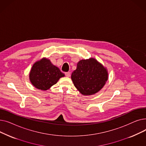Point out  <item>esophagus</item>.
I'll return each mask as SVG.
<instances>
[{
    "label": "esophagus",
    "mask_w": 146,
    "mask_h": 146,
    "mask_svg": "<svg viewBox=\"0 0 146 146\" xmlns=\"http://www.w3.org/2000/svg\"><path fill=\"white\" fill-rule=\"evenodd\" d=\"M65 75H66V77H70V72H66V73H65Z\"/></svg>",
    "instance_id": "1"
}]
</instances>
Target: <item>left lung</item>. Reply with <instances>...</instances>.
<instances>
[{
    "label": "left lung",
    "mask_w": 146,
    "mask_h": 146,
    "mask_svg": "<svg viewBox=\"0 0 146 146\" xmlns=\"http://www.w3.org/2000/svg\"><path fill=\"white\" fill-rule=\"evenodd\" d=\"M74 86L83 95H92L100 90L108 79L107 68L94 58L80 60L72 74Z\"/></svg>",
    "instance_id": "8db88e82"
}]
</instances>
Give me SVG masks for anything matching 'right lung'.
I'll return each mask as SVG.
<instances>
[{
  "label": "right lung",
  "mask_w": 146,
  "mask_h": 146,
  "mask_svg": "<svg viewBox=\"0 0 146 146\" xmlns=\"http://www.w3.org/2000/svg\"><path fill=\"white\" fill-rule=\"evenodd\" d=\"M64 76L58 67L53 65L50 59L43 57L33 65L29 74V79L36 89L47 90Z\"/></svg>",
  "instance_id": "add662e5"
}]
</instances>
